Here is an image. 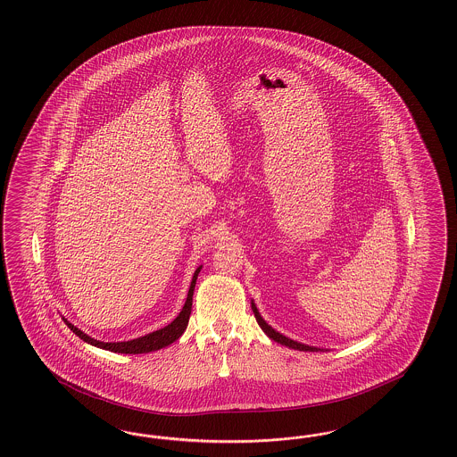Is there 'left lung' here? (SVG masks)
<instances>
[{
	"instance_id": "1",
	"label": "left lung",
	"mask_w": 457,
	"mask_h": 457,
	"mask_svg": "<svg viewBox=\"0 0 457 457\" xmlns=\"http://www.w3.org/2000/svg\"><path fill=\"white\" fill-rule=\"evenodd\" d=\"M251 308H253V312H254V318H256V321L261 326V329L264 331V333L268 334L270 337H271L272 341H276V343H279V345H287V347H291V349H297V351H321V349H318V347H312V345H301V343H296V341H293V339H289V337H286L283 334L278 333V331H274L271 326L268 324V322L264 321L262 318H261L260 311L258 308L254 306V303H251Z\"/></svg>"
}]
</instances>
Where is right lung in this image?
Masks as SVG:
<instances>
[{
  "label": "right lung",
  "instance_id": "1",
  "mask_svg": "<svg viewBox=\"0 0 457 457\" xmlns=\"http://www.w3.org/2000/svg\"><path fill=\"white\" fill-rule=\"evenodd\" d=\"M201 271V268H197L195 276H193V281L189 286V293L186 297L185 306L181 309V312L178 314V318L174 320L171 324H168L166 328H162L160 331H154V333L146 334L143 337H137L133 341H124V343H103V341H96L93 337H89L87 334L79 331L78 328H74L71 322L66 321V326L73 331L78 337H81L85 343L91 345H96L101 349H106V351H112V353H121V354H143V353H151V351H158L161 347H166V345H173L174 341L185 333L186 326L189 321V316H191V306H193V291H195V286H196L197 274Z\"/></svg>",
  "mask_w": 457,
  "mask_h": 457
}]
</instances>
